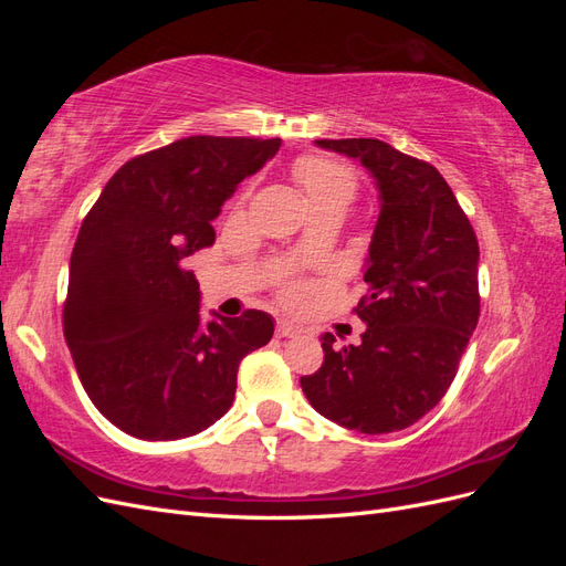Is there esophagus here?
Returning <instances> with one entry per match:
<instances>
[{"instance_id":"esophagus-1","label":"esophagus","mask_w":566,"mask_h":566,"mask_svg":"<svg viewBox=\"0 0 566 566\" xmlns=\"http://www.w3.org/2000/svg\"><path fill=\"white\" fill-rule=\"evenodd\" d=\"M297 335H300V328H295L293 323L279 321V325H276V337H297Z\"/></svg>"}]
</instances>
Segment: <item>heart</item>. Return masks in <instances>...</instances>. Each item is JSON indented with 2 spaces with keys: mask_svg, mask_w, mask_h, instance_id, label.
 Segmentation results:
<instances>
[{
  "mask_svg": "<svg viewBox=\"0 0 566 566\" xmlns=\"http://www.w3.org/2000/svg\"><path fill=\"white\" fill-rule=\"evenodd\" d=\"M293 179L304 193L306 202L314 214L318 212H345L354 202L358 193V175L356 169L331 156H318V153H310V156H300L293 163ZM250 198V188L238 196V205H245ZM302 290L297 285H290L285 290V300L295 302L300 300Z\"/></svg>",
  "mask_w": 566,
  "mask_h": 566,
  "instance_id": "b5f03b06",
  "label": "heart"
}]
</instances>
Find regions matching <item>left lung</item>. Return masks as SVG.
Masks as SVG:
<instances>
[{
	"label": "left lung",
	"mask_w": 566,
	"mask_h": 566,
	"mask_svg": "<svg viewBox=\"0 0 566 566\" xmlns=\"http://www.w3.org/2000/svg\"><path fill=\"white\" fill-rule=\"evenodd\" d=\"M361 160L380 188L368 293L354 314L361 345L323 335V366L300 380L328 420L364 434L406 430L441 401L479 321V243L451 186L430 163L380 139H318Z\"/></svg>",
	"instance_id": "8db88e82"
}]
</instances>
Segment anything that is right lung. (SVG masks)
<instances>
[{"label": "right lung", "mask_w": 566, "mask_h": 566, "mask_svg": "<svg viewBox=\"0 0 566 566\" xmlns=\"http://www.w3.org/2000/svg\"><path fill=\"white\" fill-rule=\"evenodd\" d=\"M281 139L186 136L127 160L84 217L63 335L92 403L148 441L193 437L227 413L238 366L273 335L269 314L200 316L181 262L214 243L212 219Z\"/></svg>", "instance_id": "1"}]
</instances>
